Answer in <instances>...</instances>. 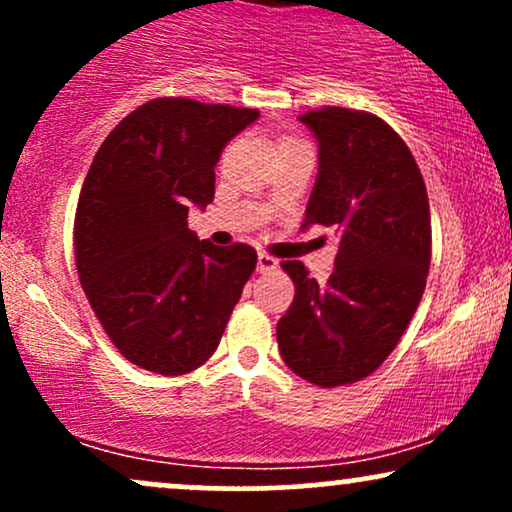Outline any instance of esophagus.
<instances>
[{
	"label": "esophagus",
	"mask_w": 512,
	"mask_h": 512,
	"mask_svg": "<svg viewBox=\"0 0 512 512\" xmlns=\"http://www.w3.org/2000/svg\"><path fill=\"white\" fill-rule=\"evenodd\" d=\"M276 267H279V260H276V257L267 255V252H260V255H257V272L260 274L274 272Z\"/></svg>",
	"instance_id": "esophagus-1"
}]
</instances>
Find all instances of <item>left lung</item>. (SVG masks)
Segmentation results:
<instances>
[{"label":"left lung","instance_id":"left-lung-1","mask_svg":"<svg viewBox=\"0 0 512 512\" xmlns=\"http://www.w3.org/2000/svg\"><path fill=\"white\" fill-rule=\"evenodd\" d=\"M317 139V178L303 228L330 226L339 250L327 286L303 262L276 325L284 363L308 383L349 385L392 354L419 308L431 264V209L421 170L380 117L322 108L298 117Z\"/></svg>","mask_w":512,"mask_h":512}]
</instances>
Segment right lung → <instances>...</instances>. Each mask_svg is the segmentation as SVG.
<instances>
[{
  "instance_id": "add662e5",
  "label": "right lung",
  "mask_w": 512,
  "mask_h": 512,
  "mask_svg": "<svg viewBox=\"0 0 512 512\" xmlns=\"http://www.w3.org/2000/svg\"><path fill=\"white\" fill-rule=\"evenodd\" d=\"M257 117L252 108L156 98L105 137L88 168L76 269L105 334L134 366L185 375L221 342L257 252L199 240L187 211L211 204L223 146Z\"/></svg>"
}]
</instances>
